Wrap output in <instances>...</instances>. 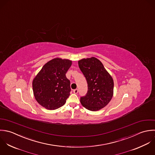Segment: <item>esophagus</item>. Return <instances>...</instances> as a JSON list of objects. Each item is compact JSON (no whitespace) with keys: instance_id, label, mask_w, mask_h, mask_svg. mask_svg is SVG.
<instances>
[{"instance_id":"34e87169","label":"esophagus","mask_w":155,"mask_h":155,"mask_svg":"<svg viewBox=\"0 0 155 155\" xmlns=\"http://www.w3.org/2000/svg\"><path fill=\"white\" fill-rule=\"evenodd\" d=\"M73 93H74V94H78V89L74 90H73Z\"/></svg>"}]
</instances>
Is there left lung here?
<instances>
[{
    "mask_svg": "<svg viewBox=\"0 0 155 155\" xmlns=\"http://www.w3.org/2000/svg\"><path fill=\"white\" fill-rule=\"evenodd\" d=\"M78 65L88 84V92L81 97V103L90 110H99L112 98L113 79L101 61L95 57L82 59L78 61Z\"/></svg>",
    "mask_w": 155,
    "mask_h": 155,
    "instance_id": "8db88e82",
    "label": "left lung"
}]
</instances>
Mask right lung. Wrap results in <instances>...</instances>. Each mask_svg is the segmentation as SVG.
I'll return each instance as SVG.
<instances>
[{
  "mask_svg": "<svg viewBox=\"0 0 155 155\" xmlns=\"http://www.w3.org/2000/svg\"><path fill=\"white\" fill-rule=\"evenodd\" d=\"M72 61L56 58L45 64L32 81L34 97L49 110L63 106L70 96V82L65 74Z\"/></svg>",
  "mask_w": 155,
  "mask_h": 155,
  "instance_id": "right-lung-1",
  "label": "right lung"
}]
</instances>
